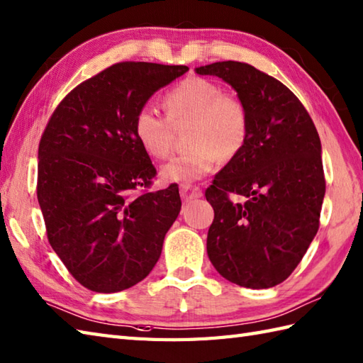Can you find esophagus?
I'll list each match as a JSON object with an SVG mask.
<instances>
[{"label":"esophagus","mask_w":363,"mask_h":363,"mask_svg":"<svg viewBox=\"0 0 363 363\" xmlns=\"http://www.w3.org/2000/svg\"><path fill=\"white\" fill-rule=\"evenodd\" d=\"M181 196L186 199V201H189V199L201 198L203 190L196 187V186H190V184H182V186H181Z\"/></svg>","instance_id":"obj_1"}]
</instances>
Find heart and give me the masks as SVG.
Wrapping results in <instances>:
<instances>
[{"label": "heart", "instance_id": "1", "mask_svg": "<svg viewBox=\"0 0 363 363\" xmlns=\"http://www.w3.org/2000/svg\"><path fill=\"white\" fill-rule=\"evenodd\" d=\"M167 118L150 107L137 111L133 130L142 150L165 159L173 145V128L187 126V152L160 168L167 182H195L213 172L218 160L237 157L248 140L250 115L245 103L218 84L187 78L164 96Z\"/></svg>", "mask_w": 363, "mask_h": 363}]
</instances>
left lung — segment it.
I'll list each match as a JSON object with an SVG mask.
<instances>
[{"label":"left lung","instance_id":"8db88e82","mask_svg":"<svg viewBox=\"0 0 363 363\" xmlns=\"http://www.w3.org/2000/svg\"><path fill=\"white\" fill-rule=\"evenodd\" d=\"M195 72L233 86L250 115L243 150L206 190L215 213L207 256L240 287H274L298 267L320 226L326 181L317 128L289 87L250 64L226 60ZM229 193L245 203H233Z\"/></svg>","mask_w":363,"mask_h":363}]
</instances>
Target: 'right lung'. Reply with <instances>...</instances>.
Instances as JSON below:
<instances>
[{
    "label": "right lung",
    "mask_w": 363,
    "mask_h": 363,
    "mask_svg": "<svg viewBox=\"0 0 363 363\" xmlns=\"http://www.w3.org/2000/svg\"><path fill=\"white\" fill-rule=\"evenodd\" d=\"M186 65L120 62L81 82L38 143L37 199L51 248L84 287L115 293L150 274L181 211L177 184L148 189L156 168L133 123Z\"/></svg>",
    "instance_id": "obj_1"
}]
</instances>
